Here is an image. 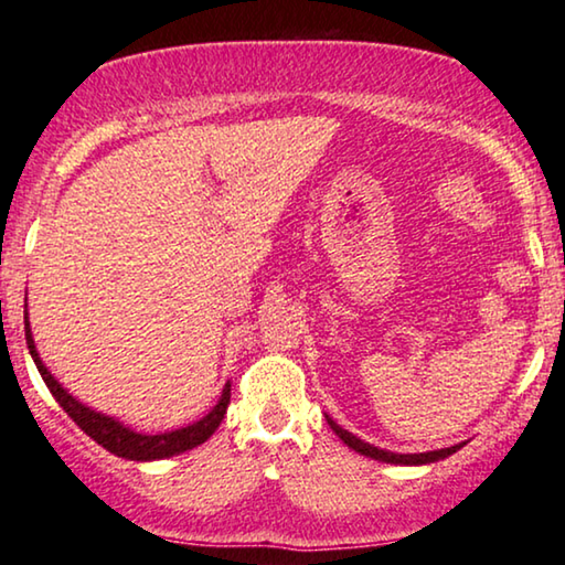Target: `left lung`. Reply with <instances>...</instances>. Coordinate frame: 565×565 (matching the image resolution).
Masks as SVG:
<instances>
[{"instance_id":"left-lung-1","label":"left lung","mask_w":565,"mask_h":565,"mask_svg":"<svg viewBox=\"0 0 565 565\" xmlns=\"http://www.w3.org/2000/svg\"><path fill=\"white\" fill-rule=\"evenodd\" d=\"M328 419V425L335 430V435L340 440H343L348 448H353L355 452H361V456H369L373 460H381V463H396V466H425V463H435V460H443L452 456V452L463 448L466 443H458V445H450V448H440V450H427V452H392V450H384V448H376V445L371 443H363L361 438H355L353 433H348L340 427L335 419L330 415H324Z\"/></svg>"}]
</instances>
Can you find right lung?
Masks as SVG:
<instances>
[{
	"label": "right lung",
	"mask_w": 565,
	"mask_h": 565,
	"mask_svg": "<svg viewBox=\"0 0 565 565\" xmlns=\"http://www.w3.org/2000/svg\"><path fill=\"white\" fill-rule=\"evenodd\" d=\"M28 301V297H25ZM25 340L30 348V355L41 371V376L45 381V386L51 388V394L55 396V402L66 409V415L74 419V423L82 427V430L89 435L92 440H97L102 448L115 452V456L127 458V460H161V458H171L179 456V452L192 450L196 445H202L210 435L217 430L222 419H225L227 404H230V381L222 388L220 402L206 412L202 419L196 423L179 427V430L171 433H158V435H148V433H138L132 427H127L125 423H120L117 417L102 415V412L86 407L84 402H78L74 394H68V388H63V384L58 379L47 371V365L43 363L41 353L35 348V338L33 330H30V320H28V305H25Z\"/></svg>",
	"instance_id": "right-lung-1"
}]
</instances>
